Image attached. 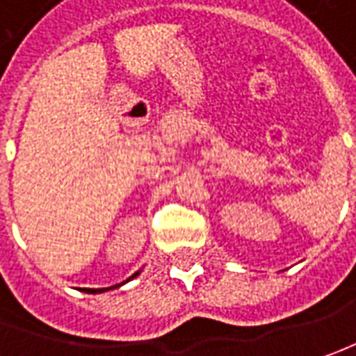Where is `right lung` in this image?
Instances as JSON below:
<instances>
[{
	"label": "right lung",
	"mask_w": 356,
	"mask_h": 356,
	"mask_svg": "<svg viewBox=\"0 0 356 356\" xmlns=\"http://www.w3.org/2000/svg\"><path fill=\"white\" fill-rule=\"evenodd\" d=\"M134 277H138V273H134V275H132V277H130V279H134ZM128 279V280H130ZM127 280V282H128ZM117 286H120V284H117ZM117 286H111V289H117ZM111 289H83L86 290V292H91V294H95V292H105V290H111Z\"/></svg>",
	"instance_id": "add662e5"
}]
</instances>
